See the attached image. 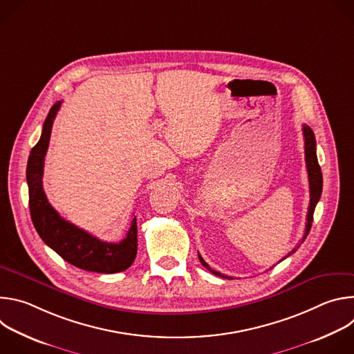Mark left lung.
<instances>
[{
  "instance_id": "obj_1",
  "label": "left lung",
  "mask_w": 354,
  "mask_h": 354,
  "mask_svg": "<svg viewBox=\"0 0 354 354\" xmlns=\"http://www.w3.org/2000/svg\"><path fill=\"white\" fill-rule=\"evenodd\" d=\"M302 134H304V144H306V164H307V172H308V180H310V206H308V214H307V224H306V232L304 236H302V241H304L311 230L313 225V220H314V212L317 207V203L319 201L321 193H322V172H321V167L318 164V158H317V141H315V136L314 131L311 130L310 126L302 124ZM298 248V246H297ZM297 248H294L287 257H284L281 261H284L286 258H288L291 254L297 250ZM200 263L203 265L207 270H210L213 274L224 277V279H232L231 276H225L221 274L220 272L213 270L206 262L205 259L198 255ZM280 261V262H281Z\"/></svg>"
}]
</instances>
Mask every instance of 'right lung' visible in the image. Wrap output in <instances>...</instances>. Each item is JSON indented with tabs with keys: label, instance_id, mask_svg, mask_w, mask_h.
I'll use <instances>...</instances> for the list:
<instances>
[{
	"label": "right lung",
	"instance_id": "obj_1",
	"mask_svg": "<svg viewBox=\"0 0 354 354\" xmlns=\"http://www.w3.org/2000/svg\"><path fill=\"white\" fill-rule=\"evenodd\" d=\"M60 106L62 100L50 109L43 123L40 140L32 148L28 160L26 182L32 223L43 242L73 266L96 273L123 272L131 266L137 255L136 217L131 220V225L120 242H105L64 220L48 203L44 194L41 182L44 156Z\"/></svg>",
	"mask_w": 354,
	"mask_h": 354
}]
</instances>
